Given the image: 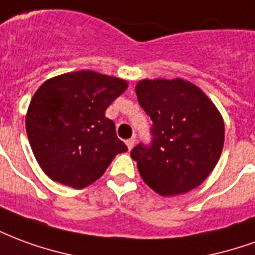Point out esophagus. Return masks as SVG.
Returning a JSON list of instances; mask_svg holds the SVG:
<instances>
[{
	"label": "esophagus",
	"mask_w": 255,
	"mask_h": 255,
	"mask_svg": "<svg viewBox=\"0 0 255 255\" xmlns=\"http://www.w3.org/2000/svg\"><path fill=\"white\" fill-rule=\"evenodd\" d=\"M126 144H127V147H128V149H129V150L132 149L133 144H135V138L127 139V140H126Z\"/></svg>",
	"instance_id": "34e87169"
}]
</instances>
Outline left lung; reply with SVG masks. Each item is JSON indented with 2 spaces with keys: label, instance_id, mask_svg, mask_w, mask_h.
<instances>
[{
  "label": "left lung",
  "instance_id": "obj_1",
  "mask_svg": "<svg viewBox=\"0 0 255 255\" xmlns=\"http://www.w3.org/2000/svg\"><path fill=\"white\" fill-rule=\"evenodd\" d=\"M139 105L151 142L131 150L144 183L162 197L191 191L209 176L224 144V122L202 90L183 79L140 80Z\"/></svg>",
  "mask_w": 255,
  "mask_h": 255
}]
</instances>
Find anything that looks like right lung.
Here are the masks:
<instances>
[{
    "label": "right lung",
    "mask_w": 255,
    "mask_h": 255,
    "mask_svg": "<svg viewBox=\"0 0 255 255\" xmlns=\"http://www.w3.org/2000/svg\"><path fill=\"white\" fill-rule=\"evenodd\" d=\"M127 82L93 71L49 79L32 97L25 117L31 149L43 172L73 188L100 179L127 146L105 111Z\"/></svg>",
    "instance_id": "add662e5"
}]
</instances>
